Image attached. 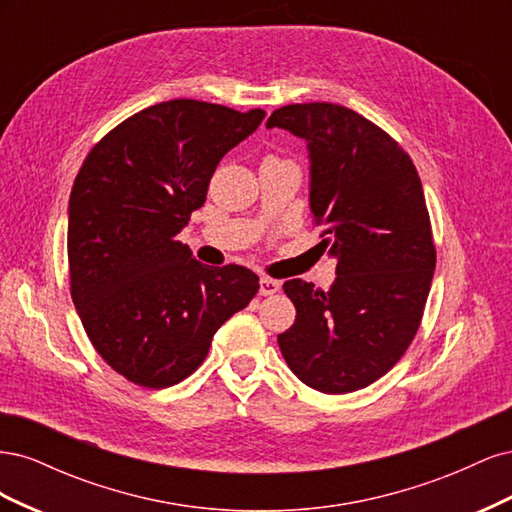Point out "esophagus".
Listing matches in <instances>:
<instances>
[{
	"instance_id": "esophagus-1",
	"label": "esophagus",
	"mask_w": 512,
	"mask_h": 512,
	"mask_svg": "<svg viewBox=\"0 0 512 512\" xmlns=\"http://www.w3.org/2000/svg\"><path fill=\"white\" fill-rule=\"evenodd\" d=\"M258 284H260V288H258L260 297H271V294L280 292V288H282V284L277 280H271V277H260Z\"/></svg>"
}]
</instances>
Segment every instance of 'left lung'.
Segmentation results:
<instances>
[{
  "instance_id": "left-lung-1",
  "label": "left lung",
  "mask_w": 512,
  "mask_h": 512,
  "mask_svg": "<svg viewBox=\"0 0 512 512\" xmlns=\"http://www.w3.org/2000/svg\"><path fill=\"white\" fill-rule=\"evenodd\" d=\"M267 128L303 138L309 209L337 258L331 288L284 282L297 307L277 335L292 374L329 395L369 386L418 331L436 269L421 177L408 153L363 115L331 102L277 108Z\"/></svg>"
}]
</instances>
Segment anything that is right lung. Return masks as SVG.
<instances>
[{
	"instance_id": "1",
	"label": "right lung",
	"mask_w": 512,
	"mask_h": 512,
	"mask_svg": "<svg viewBox=\"0 0 512 512\" xmlns=\"http://www.w3.org/2000/svg\"><path fill=\"white\" fill-rule=\"evenodd\" d=\"M247 113L168 100L89 151L68 205L70 292L89 342L117 374L166 389L205 361L222 324L258 292L239 265L207 267L177 241L226 153L256 132Z\"/></svg>"
}]
</instances>
